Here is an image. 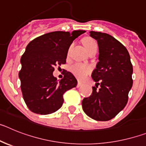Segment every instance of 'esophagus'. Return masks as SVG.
<instances>
[{"instance_id":"1","label":"esophagus","mask_w":146,"mask_h":146,"mask_svg":"<svg viewBox=\"0 0 146 146\" xmlns=\"http://www.w3.org/2000/svg\"><path fill=\"white\" fill-rule=\"evenodd\" d=\"M82 83H81V82H77V88H80V87H82Z\"/></svg>"}]
</instances>
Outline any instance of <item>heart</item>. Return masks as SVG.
<instances>
[{
    "instance_id": "b5f03b06",
    "label": "heart",
    "mask_w": 146,
    "mask_h": 146,
    "mask_svg": "<svg viewBox=\"0 0 146 146\" xmlns=\"http://www.w3.org/2000/svg\"><path fill=\"white\" fill-rule=\"evenodd\" d=\"M83 44L86 50H88L94 45H96V42L92 38H86L83 40ZM91 70L92 68L90 66L80 63H76L70 67L71 72L79 80L85 79L91 73Z\"/></svg>"
}]
</instances>
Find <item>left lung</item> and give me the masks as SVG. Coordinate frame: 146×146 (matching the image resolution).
I'll use <instances>...</instances> for the list:
<instances>
[{
  "label": "left lung",
  "mask_w": 146,
  "mask_h": 146,
  "mask_svg": "<svg viewBox=\"0 0 146 146\" xmlns=\"http://www.w3.org/2000/svg\"><path fill=\"white\" fill-rule=\"evenodd\" d=\"M89 33L97 41L99 62L91 74L96 87H93L91 96L82 100V110L96 121H109L127 104L133 83V68L128 50L118 40L105 33Z\"/></svg>",
  "instance_id": "1"
}]
</instances>
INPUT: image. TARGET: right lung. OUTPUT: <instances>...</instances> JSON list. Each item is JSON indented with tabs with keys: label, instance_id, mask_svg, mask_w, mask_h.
Wrapping results in <instances>:
<instances>
[{
	"label": "right lung",
	"instance_id": "obj_1",
	"mask_svg": "<svg viewBox=\"0 0 146 146\" xmlns=\"http://www.w3.org/2000/svg\"><path fill=\"white\" fill-rule=\"evenodd\" d=\"M85 32H50L27 45L20 59L19 77L23 99L31 111L41 115L57 111L64 103V93L77 86V79L71 72L66 71L59 82L52 73L55 66L66 64L70 45Z\"/></svg>",
	"mask_w": 146,
	"mask_h": 146
}]
</instances>
